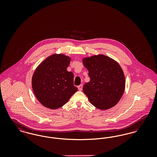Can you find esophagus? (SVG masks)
Listing matches in <instances>:
<instances>
[{"mask_svg":"<svg viewBox=\"0 0 157 157\" xmlns=\"http://www.w3.org/2000/svg\"><path fill=\"white\" fill-rule=\"evenodd\" d=\"M82 88H83V85L82 84H81L80 85H79L78 86V90H82Z\"/></svg>","mask_w":157,"mask_h":157,"instance_id":"esophagus-1","label":"esophagus"}]
</instances>
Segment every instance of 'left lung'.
<instances>
[{"label":"left lung","instance_id":"obj_1","mask_svg":"<svg viewBox=\"0 0 157 157\" xmlns=\"http://www.w3.org/2000/svg\"><path fill=\"white\" fill-rule=\"evenodd\" d=\"M82 62L90 78L83 91L91 104L101 110L117 104L125 87V75L119 63L104 55L85 58Z\"/></svg>","mask_w":157,"mask_h":157}]
</instances>
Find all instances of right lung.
<instances>
[{
	"label": "right lung",
	"mask_w": 157,
	"mask_h": 157,
	"mask_svg": "<svg viewBox=\"0 0 157 157\" xmlns=\"http://www.w3.org/2000/svg\"><path fill=\"white\" fill-rule=\"evenodd\" d=\"M71 60L63 54H53L35 71L32 79L33 90L46 108L55 109L63 106L78 90L74 85V74L67 71Z\"/></svg>",
	"instance_id": "1"
}]
</instances>
